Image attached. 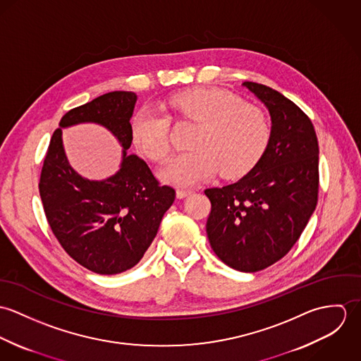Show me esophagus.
I'll list each match as a JSON object with an SVG mask.
<instances>
[{
  "label": "esophagus",
  "mask_w": 361,
  "mask_h": 361,
  "mask_svg": "<svg viewBox=\"0 0 361 361\" xmlns=\"http://www.w3.org/2000/svg\"><path fill=\"white\" fill-rule=\"evenodd\" d=\"M192 193H193L192 189H178V190H176V196H178L179 199H183V197H186V196H189V195H192Z\"/></svg>",
  "instance_id": "esophagus-1"
}]
</instances>
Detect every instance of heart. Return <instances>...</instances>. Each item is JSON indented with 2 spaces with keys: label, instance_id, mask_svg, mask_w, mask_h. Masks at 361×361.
Wrapping results in <instances>:
<instances>
[{
  "label": "heart",
  "instance_id": "1",
  "mask_svg": "<svg viewBox=\"0 0 361 361\" xmlns=\"http://www.w3.org/2000/svg\"><path fill=\"white\" fill-rule=\"evenodd\" d=\"M169 105L180 116L197 123L189 152L173 157L161 171L164 180L192 185L214 175L239 178L250 172L265 153L271 139L267 114L231 92L193 87L173 94ZM135 146L153 161L169 153V118L142 108L132 121Z\"/></svg>",
  "mask_w": 361,
  "mask_h": 361
}]
</instances>
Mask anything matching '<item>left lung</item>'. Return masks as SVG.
Segmentation results:
<instances>
[{
	"label": "left lung",
	"instance_id": "obj_1",
	"mask_svg": "<svg viewBox=\"0 0 361 361\" xmlns=\"http://www.w3.org/2000/svg\"><path fill=\"white\" fill-rule=\"evenodd\" d=\"M269 111V145L240 180L206 189L211 249L233 269L257 272L289 253L318 202V140L309 116L279 92L245 82Z\"/></svg>",
	"mask_w": 361,
	"mask_h": 361
}]
</instances>
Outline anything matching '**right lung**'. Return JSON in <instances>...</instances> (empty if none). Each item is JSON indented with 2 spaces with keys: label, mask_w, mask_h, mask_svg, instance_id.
<instances>
[{
  "label": "right lung",
  "mask_w": 361,
  "mask_h": 361,
  "mask_svg": "<svg viewBox=\"0 0 361 361\" xmlns=\"http://www.w3.org/2000/svg\"><path fill=\"white\" fill-rule=\"evenodd\" d=\"M137 96L111 92L68 111L44 157L39 190L52 233L62 249L85 268L115 275L135 267L154 240L175 189L162 186L132 145L130 118ZM83 121L106 127L123 145L121 169L104 181H89L68 165L61 128Z\"/></svg>",
  "instance_id": "obj_1"
}]
</instances>
